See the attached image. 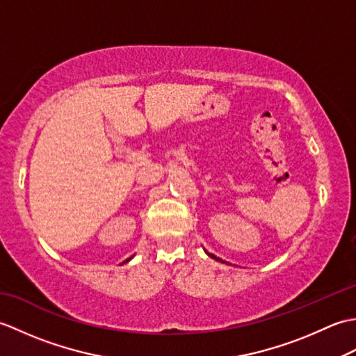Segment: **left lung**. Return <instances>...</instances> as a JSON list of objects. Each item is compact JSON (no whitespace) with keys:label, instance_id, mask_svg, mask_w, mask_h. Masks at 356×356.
<instances>
[{"label":"left lung","instance_id":"1","mask_svg":"<svg viewBox=\"0 0 356 356\" xmlns=\"http://www.w3.org/2000/svg\"><path fill=\"white\" fill-rule=\"evenodd\" d=\"M205 252H207V254H208V255H209V257H211V259H214V260H218V261H222V263H225V261H223V260H222V259H218V257H216V255H214V254H209V252H208V251H205Z\"/></svg>","mask_w":356,"mask_h":356}]
</instances>
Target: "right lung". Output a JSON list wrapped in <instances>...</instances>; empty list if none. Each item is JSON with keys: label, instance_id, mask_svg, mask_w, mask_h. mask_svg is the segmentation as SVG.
Segmentation results:
<instances>
[{"label": "right lung", "instance_id": "add662e5", "mask_svg": "<svg viewBox=\"0 0 356 356\" xmlns=\"http://www.w3.org/2000/svg\"><path fill=\"white\" fill-rule=\"evenodd\" d=\"M131 259H133V257H130V259H127V261H130V260H131Z\"/></svg>", "mask_w": 356, "mask_h": 356}]
</instances>
